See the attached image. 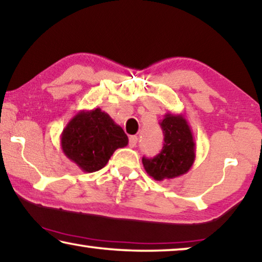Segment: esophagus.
<instances>
[{"instance_id":"1","label":"esophagus","mask_w":262,"mask_h":262,"mask_svg":"<svg viewBox=\"0 0 262 262\" xmlns=\"http://www.w3.org/2000/svg\"><path fill=\"white\" fill-rule=\"evenodd\" d=\"M137 142H138L137 136H131L130 138H128V145H130V147H135L137 145Z\"/></svg>"}]
</instances>
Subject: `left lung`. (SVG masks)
<instances>
[{"label":"left lung","instance_id":"left-lung-1","mask_svg":"<svg viewBox=\"0 0 262 262\" xmlns=\"http://www.w3.org/2000/svg\"><path fill=\"white\" fill-rule=\"evenodd\" d=\"M160 126L164 134L163 150L155 158H143L145 171L157 182L185 174L195 159V142L184 115L167 112Z\"/></svg>","mask_w":262,"mask_h":262}]
</instances>
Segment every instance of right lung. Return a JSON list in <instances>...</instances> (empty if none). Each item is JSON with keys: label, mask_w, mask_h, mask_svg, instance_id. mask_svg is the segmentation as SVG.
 <instances>
[{"label": "right lung", "mask_w": 262, "mask_h": 262, "mask_svg": "<svg viewBox=\"0 0 262 262\" xmlns=\"http://www.w3.org/2000/svg\"><path fill=\"white\" fill-rule=\"evenodd\" d=\"M127 143L123 128L99 107L79 111L61 135L63 154L86 173L103 168L114 152Z\"/></svg>", "instance_id": "1"}]
</instances>
